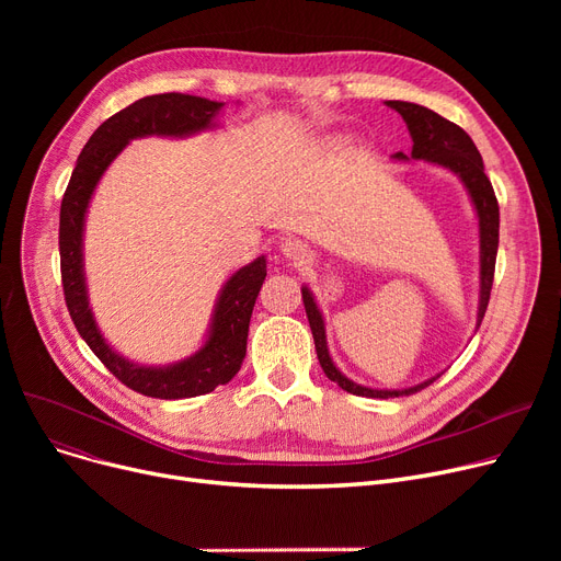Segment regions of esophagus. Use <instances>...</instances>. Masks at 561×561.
Wrapping results in <instances>:
<instances>
[{
	"label": "esophagus",
	"instance_id": "34e87169",
	"mask_svg": "<svg viewBox=\"0 0 561 561\" xmlns=\"http://www.w3.org/2000/svg\"><path fill=\"white\" fill-rule=\"evenodd\" d=\"M279 248H282V254L293 263H305L309 259V248L298 239H286L282 241Z\"/></svg>",
	"mask_w": 561,
	"mask_h": 561
}]
</instances>
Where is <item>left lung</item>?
<instances>
[{
    "mask_svg": "<svg viewBox=\"0 0 561 561\" xmlns=\"http://www.w3.org/2000/svg\"><path fill=\"white\" fill-rule=\"evenodd\" d=\"M387 106L396 108L402 115V121L407 123L411 140H414V147H411V159H423V161L453 170L463 182L470 199H473V204H476L478 220H480V307H478V328H480L482 318L486 313V307H489V298H491L495 254H497V231H500L497 199H495L489 176L484 174L482 157L478 152L476 142L470 140V136L459 125L446 121V117H440L438 113H434L421 104L400 102V100H391V102H387ZM396 159H409V157L398 152ZM302 302L307 309L320 368L325 370V375L332 381H336L343 391H347L352 396H366V398H400V396H411V393L430 387L432 381H436L440 377V375H434V377L425 379L423 385H416V387L404 389V391H377V389L355 385V381L347 379L334 366V362L330 357L328 336H325V320H322L320 309L316 307L311 290L307 286H302Z\"/></svg>",
    "mask_w": 561,
    "mask_h": 561,
    "instance_id": "1",
    "label": "left lung"
}]
</instances>
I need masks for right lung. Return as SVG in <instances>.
<instances>
[{
    "label": "right lung",
    "instance_id": "obj_1",
    "mask_svg": "<svg viewBox=\"0 0 561 561\" xmlns=\"http://www.w3.org/2000/svg\"><path fill=\"white\" fill-rule=\"evenodd\" d=\"M220 108L222 102L182 93H163L142 98L127 108L117 111L83 145L61 202L58 250H61L64 296L75 328L88 343V347L95 352V357L125 387L150 398L180 400L211 393L216 387L227 385L241 370L248 345L250 316L265 279V259H254L250 265L236 271L227 279L214 311L209 339H206V343L193 357L163 368L138 366L121 355H115L108 347L95 325L91 307H88L81 254L85 209L100 176L111 165V161L123 152V147L131 138L188 136L209 129Z\"/></svg>",
    "mask_w": 561,
    "mask_h": 561
}]
</instances>
